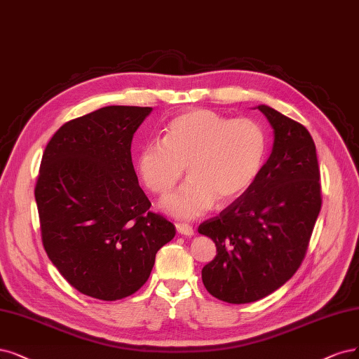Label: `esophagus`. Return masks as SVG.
<instances>
[{
    "label": "esophagus",
    "mask_w": 359,
    "mask_h": 359,
    "mask_svg": "<svg viewBox=\"0 0 359 359\" xmlns=\"http://www.w3.org/2000/svg\"><path fill=\"white\" fill-rule=\"evenodd\" d=\"M177 230L180 234H182V236H193L194 234V230L191 226L189 224H181V222H178V224H175Z\"/></svg>",
    "instance_id": "1"
}]
</instances>
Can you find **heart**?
<instances>
[{
    "label": "heart",
    "instance_id": "b5f03b06",
    "mask_svg": "<svg viewBox=\"0 0 359 359\" xmlns=\"http://www.w3.org/2000/svg\"><path fill=\"white\" fill-rule=\"evenodd\" d=\"M266 153L267 135L259 123L196 108L168 123L163 141L145 142L135 169L148 190L166 194L184 166L189 180L160 206L177 218L191 219L208 212L217 199L227 203L241 197L258 177Z\"/></svg>",
    "mask_w": 359,
    "mask_h": 359
}]
</instances>
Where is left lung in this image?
<instances>
[{
    "instance_id": "left-lung-1",
    "label": "left lung",
    "mask_w": 359,
    "mask_h": 359,
    "mask_svg": "<svg viewBox=\"0 0 359 359\" xmlns=\"http://www.w3.org/2000/svg\"><path fill=\"white\" fill-rule=\"evenodd\" d=\"M273 147L251 187L199 226L217 255L202 269L209 294L231 304L276 291L300 267L320 211L316 147L307 129L267 105Z\"/></svg>"
}]
</instances>
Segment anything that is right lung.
I'll list each match as a JSON object with an SVG mask.
<instances>
[{"instance_id": "right-lung-1", "label": "right lung", "mask_w": 359, "mask_h": 359, "mask_svg": "<svg viewBox=\"0 0 359 359\" xmlns=\"http://www.w3.org/2000/svg\"><path fill=\"white\" fill-rule=\"evenodd\" d=\"M151 111L109 105L74 118L41 158L35 202L44 250L74 288L97 300L137 292L177 231L150 212L132 163L133 133Z\"/></svg>"}]
</instances>
